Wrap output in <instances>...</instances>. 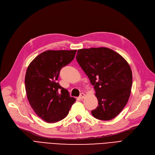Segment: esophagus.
I'll return each instance as SVG.
<instances>
[{
	"label": "esophagus",
	"instance_id": "esophagus-1",
	"mask_svg": "<svg viewBox=\"0 0 155 155\" xmlns=\"http://www.w3.org/2000/svg\"><path fill=\"white\" fill-rule=\"evenodd\" d=\"M84 97H85V94H83V93H81V95H80V96H79V98L81 99H84Z\"/></svg>",
	"mask_w": 155,
	"mask_h": 155
}]
</instances>
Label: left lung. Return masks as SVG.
Here are the masks:
<instances>
[{
    "label": "left lung",
    "instance_id": "left-lung-1",
    "mask_svg": "<svg viewBox=\"0 0 155 155\" xmlns=\"http://www.w3.org/2000/svg\"><path fill=\"white\" fill-rule=\"evenodd\" d=\"M76 60L94 85L97 107L95 118L110 120L118 115L128 101L132 86V72L124 58L106 47L78 51Z\"/></svg>",
    "mask_w": 155,
    "mask_h": 155
}]
</instances>
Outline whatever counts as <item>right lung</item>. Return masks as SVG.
Listing matches in <instances>:
<instances>
[{
    "label": "right lung",
    "instance_id": "1",
    "mask_svg": "<svg viewBox=\"0 0 155 155\" xmlns=\"http://www.w3.org/2000/svg\"><path fill=\"white\" fill-rule=\"evenodd\" d=\"M76 51H46L27 69L25 85L29 103L36 115L48 123L63 119L76 101L57 80L61 69L74 60Z\"/></svg>",
    "mask_w": 155,
    "mask_h": 155
}]
</instances>
